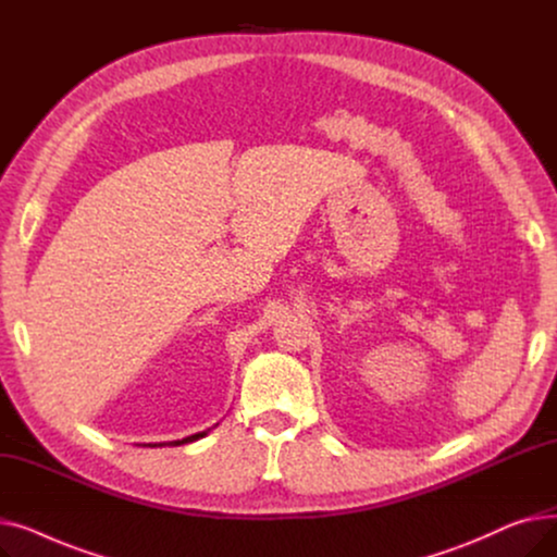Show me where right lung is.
<instances>
[{
  "label": "right lung",
  "instance_id": "obj_1",
  "mask_svg": "<svg viewBox=\"0 0 557 557\" xmlns=\"http://www.w3.org/2000/svg\"><path fill=\"white\" fill-rule=\"evenodd\" d=\"M205 435V431L202 433H194V435H189V437H183V441H173V443H169V445H173V447H178V445H185V443H194V441H198V437H202ZM164 445V443H162ZM162 445H149V447H162Z\"/></svg>",
  "mask_w": 557,
  "mask_h": 557
}]
</instances>
